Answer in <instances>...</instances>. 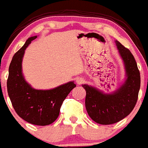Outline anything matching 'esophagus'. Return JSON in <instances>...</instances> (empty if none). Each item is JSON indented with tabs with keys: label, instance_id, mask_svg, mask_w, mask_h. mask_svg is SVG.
Here are the masks:
<instances>
[{
	"label": "esophagus",
	"instance_id": "1",
	"mask_svg": "<svg viewBox=\"0 0 148 148\" xmlns=\"http://www.w3.org/2000/svg\"><path fill=\"white\" fill-rule=\"evenodd\" d=\"M76 82H77V84L80 85V84H84V83L85 82V80H84V79H82V78H77V79H76Z\"/></svg>",
	"mask_w": 148,
	"mask_h": 148
}]
</instances>
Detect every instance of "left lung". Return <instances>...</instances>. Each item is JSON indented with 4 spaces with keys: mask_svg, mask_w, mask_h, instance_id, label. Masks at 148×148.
Listing matches in <instances>:
<instances>
[{
    "mask_svg": "<svg viewBox=\"0 0 148 148\" xmlns=\"http://www.w3.org/2000/svg\"><path fill=\"white\" fill-rule=\"evenodd\" d=\"M126 70V81L116 91L104 93L96 88L84 84L86 92L85 105L89 116L103 125L115 124L134 110L140 87V71L131 51L115 40Z\"/></svg>",
    "mask_w": 148,
    "mask_h": 148,
    "instance_id": "8db88e82",
    "label": "left lung"
}]
</instances>
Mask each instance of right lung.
Masks as SVG:
<instances>
[{"label":"right lung","instance_id":"right-lung-1","mask_svg":"<svg viewBox=\"0 0 148 148\" xmlns=\"http://www.w3.org/2000/svg\"><path fill=\"white\" fill-rule=\"evenodd\" d=\"M37 36L29 38L14 55L9 66L8 92L16 113L30 124L46 126L58 117L61 105L76 84L68 82L50 90H36L26 82L22 63L26 48Z\"/></svg>","mask_w":148,"mask_h":148}]
</instances>
